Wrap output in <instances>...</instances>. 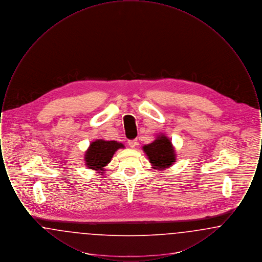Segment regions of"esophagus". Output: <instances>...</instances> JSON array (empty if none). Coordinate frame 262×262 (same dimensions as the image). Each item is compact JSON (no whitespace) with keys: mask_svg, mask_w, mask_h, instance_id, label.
Segmentation results:
<instances>
[{"mask_svg":"<svg viewBox=\"0 0 262 262\" xmlns=\"http://www.w3.org/2000/svg\"><path fill=\"white\" fill-rule=\"evenodd\" d=\"M128 145L130 148H135L137 145H138V141L137 139H134V140H129L128 141Z\"/></svg>","mask_w":262,"mask_h":262,"instance_id":"1","label":"esophagus"}]
</instances>
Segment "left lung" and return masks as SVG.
<instances>
[{"mask_svg":"<svg viewBox=\"0 0 262 262\" xmlns=\"http://www.w3.org/2000/svg\"><path fill=\"white\" fill-rule=\"evenodd\" d=\"M143 150L154 169L162 170L176 162V154L172 143L168 137L163 135L157 137L152 143L144 145Z\"/></svg>","mask_w":262,"mask_h":262,"instance_id":"left-lung-1","label":"left lung"}]
</instances>
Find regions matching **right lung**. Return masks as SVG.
Wrapping results in <instances>:
<instances>
[{
	"mask_svg": "<svg viewBox=\"0 0 262 262\" xmlns=\"http://www.w3.org/2000/svg\"><path fill=\"white\" fill-rule=\"evenodd\" d=\"M119 148H124L122 143L110 140L98 139L92 142L85 154V164L89 169L103 170L105 166L111 162L113 155ZM101 173H104L103 171Z\"/></svg>",
	"mask_w": 262,
	"mask_h": 262,
	"instance_id": "add662e5",
	"label": "right lung"
}]
</instances>
